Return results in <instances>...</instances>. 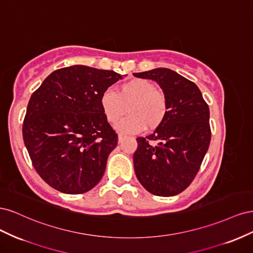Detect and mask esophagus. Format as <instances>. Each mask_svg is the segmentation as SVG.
<instances>
[{
    "instance_id": "34e87169",
    "label": "esophagus",
    "mask_w": 253,
    "mask_h": 253,
    "mask_svg": "<svg viewBox=\"0 0 253 253\" xmlns=\"http://www.w3.org/2000/svg\"><path fill=\"white\" fill-rule=\"evenodd\" d=\"M126 138V136L124 134H118V142H122V140H124Z\"/></svg>"
}]
</instances>
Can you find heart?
<instances>
[{
    "mask_svg": "<svg viewBox=\"0 0 253 253\" xmlns=\"http://www.w3.org/2000/svg\"><path fill=\"white\" fill-rule=\"evenodd\" d=\"M128 102V117L117 120L124 112V104ZM101 111L109 122H116L115 128L125 134H137L148 126L155 129L165 121L169 105L164 91L148 79L135 78L122 83L118 93L111 88L104 89L99 98Z\"/></svg>",
    "mask_w": 253,
    "mask_h": 253,
    "instance_id": "heart-1",
    "label": "heart"
}]
</instances>
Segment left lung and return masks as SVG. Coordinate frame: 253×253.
Masks as SVG:
<instances>
[{"mask_svg":"<svg viewBox=\"0 0 253 253\" xmlns=\"http://www.w3.org/2000/svg\"><path fill=\"white\" fill-rule=\"evenodd\" d=\"M133 75L156 81L169 105L163 125L145 138H137L138 147L133 156L135 174L150 193L174 196L192 182L208 151L209 106L195 83L169 68Z\"/></svg>","mask_w":253,"mask_h":253,"instance_id":"1","label":"left lung"}]
</instances>
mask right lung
<instances>
[{"mask_svg":"<svg viewBox=\"0 0 253 253\" xmlns=\"http://www.w3.org/2000/svg\"><path fill=\"white\" fill-rule=\"evenodd\" d=\"M119 79L113 71L73 65L52 72L30 97L23 139L36 171L53 189L81 194L102 178L118 136L99 98Z\"/></svg>","mask_w":253,"mask_h":253,"instance_id":"right-lung-1","label":"right lung"}]
</instances>
